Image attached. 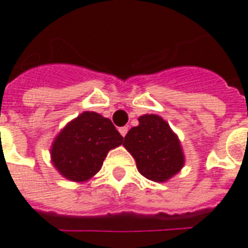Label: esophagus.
<instances>
[{"label":"esophagus","mask_w":248,"mask_h":248,"mask_svg":"<svg viewBox=\"0 0 248 248\" xmlns=\"http://www.w3.org/2000/svg\"><path fill=\"white\" fill-rule=\"evenodd\" d=\"M127 131H129V129L126 127V126H124V127H119V133H121V136L124 137L126 134H127Z\"/></svg>","instance_id":"1"}]
</instances>
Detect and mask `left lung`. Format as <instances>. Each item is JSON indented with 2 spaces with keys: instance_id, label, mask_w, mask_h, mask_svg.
<instances>
[{
  "instance_id": "obj_1",
  "label": "left lung",
  "mask_w": 248,
  "mask_h": 248,
  "mask_svg": "<svg viewBox=\"0 0 248 248\" xmlns=\"http://www.w3.org/2000/svg\"><path fill=\"white\" fill-rule=\"evenodd\" d=\"M140 124L131 127L124 137V146L136 160L143 177L165 183L176 176L185 164V155L177 134L165 119L155 114L138 118Z\"/></svg>"
}]
</instances>
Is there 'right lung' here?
<instances>
[{
  "label": "right lung",
  "mask_w": 248,
  "mask_h": 248,
  "mask_svg": "<svg viewBox=\"0 0 248 248\" xmlns=\"http://www.w3.org/2000/svg\"><path fill=\"white\" fill-rule=\"evenodd\" d=\"M124 143L108 118L84 111L64 126L52 142V165L64 178L86 183L99 172L107 153Z\"/></svg>",
  "instance_id": "obj_1"
}]
</instances>
